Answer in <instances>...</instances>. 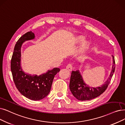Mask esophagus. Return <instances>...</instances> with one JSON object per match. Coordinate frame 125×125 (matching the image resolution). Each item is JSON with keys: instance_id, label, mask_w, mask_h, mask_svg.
<instances>
[{"instance_id": "34e87169", "label": "esophagus", "mask_w": 125, "mask_h": 125, "mask_svg": "<svg viewBox=\"0 0 125 125\" xmlns=\"http://www.w3.org/2000/svg\"><path fill=\"white\" fill-rule=\"evenodd\" d=\"M66 69L69 71H71L73 69V66L71 63H69L66 66Z\"/></svg>"}]
</instances>
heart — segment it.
<instances>
[{
    "instance_id": "obj_1",
    "label": "heart",
    "mask_w": 125,
    "mask_h": 125,
    "mask_svg": "<svg viewBox=\"0 0 125 125\" xmlns=\"http://www.w3.org/2000/svg\"><path fill=\"white\" fill-rule=\"evenodd\" d=\"M84 39H85V37H84V36H83V35H78L76 37H75L74 42L75 43H81L84 41ZM89 45H90V42L88 41L84 42L82 44V45L81 48V49H80V51H84L85 50H86L88 48V47H89Z\"/></svg>"
}]
</instances>
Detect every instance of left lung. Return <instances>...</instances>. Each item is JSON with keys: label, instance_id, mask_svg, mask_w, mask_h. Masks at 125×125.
Here are the masks:
<instances>
[{"label": "left lung", "instance_id": "obj_1", "mask_svg": "<svg viewBox=\"0 0 125 125\" xmlns=\"http://www.w3.org/2000/svg\"><path fill=\"white\" fill-rule=\"evenodd\" d=\"M112 57L113 62L111 73L107 81L101 87L91 88L88 86L83 82L78 70L72 72L69 87L75 97L79 101H88L98 97L106 91L111 82L115 68L114 57Z\"/></svg>", "mask_w": 125, "mask_h": 125}]
</instances>
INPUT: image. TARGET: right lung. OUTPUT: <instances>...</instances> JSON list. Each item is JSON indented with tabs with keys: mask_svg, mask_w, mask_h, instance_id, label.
<instances>
[{
	"mask_svg": "<svg viewBox=\"0 0 125 125\" xmlns=\"http://www.w3.org/2000/svg\"><path fill=\"white\" fill-rule=\"evenodd\" d=\"M34 37V34L30 31L18 40L12 56L11 70L14 83L20 93L31 100L39 101L49 94L54 77L60 71V69L55 68L39 76H32L22 71L21 67V45L24 42Z\"/></svg>",
	"mask_w": 125,
	"mask_h": 125,
	"instance_id": "add662e5",
	"label": "right lung"
}]
</instances>
